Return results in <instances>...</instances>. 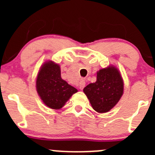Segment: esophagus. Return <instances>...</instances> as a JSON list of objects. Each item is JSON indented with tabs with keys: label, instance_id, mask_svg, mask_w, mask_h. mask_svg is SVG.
Returning <instances> with one entry per match:
<instances>
[{
	"label": "esophagus",
	"instance_id": "1",
	"mask_svg": "<svg viewBox=\"0 0 155 155\" xmlns=\"http://www.w3.org/2000/svg\"><path fill=\"white\" fill-rule=\"evenodd\" d=\"M85 86V81L84 80V79H82V80L80 81V82H79V89L82 90Z\"/></svg>",
	"mask_w": 155,
	"mask_h": 155
}]
</instances>
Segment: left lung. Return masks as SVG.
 Returning <instances> with one entry per match:
<instances>
[{
    "instance_id": "left-lung-1",
    "label": "left lung",
    "mask_w": 155,
    "mask_h": 155,
    "mask_svg": "<svg viewBox=\"0 0 155 155\" xmlns=\"http://www.w3.org/2000/svg\"><path fill=\"white\" fill-rule=\"evenodd\" d=\"M83 91L96 112H109L119 101L124 91L120 72L113 66L101 69L97 73L96 82L87 85Z\"/></svg>"
}]
</instances>
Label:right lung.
I'll return each mask as SVG.
<instances>
[{
    "mask_svg": "<svg viewBox=\"0 0 155 155\" xmlns=\"http://www.w3.org/2000/svg\"><path fill=\"white\" fill-rule=\"evenodd\" d=\"M37 93L43 102L53 109L62 108L77 89L61 79L60 66L53 61L45 62L36 81Z\"/></svg>",
    "mask_w": 155,
    "mask_h": 155,
    "instance_id": "right-lung-1",
    "label": "right lung"
}]
</instances>
